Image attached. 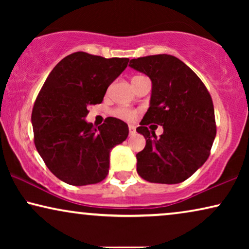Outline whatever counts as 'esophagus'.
<instances>
[{"label":"esophagus","instance_id":"34e87169","mask_svg":"<svg viewBox=\"0 0 249 249\" xmlns=\"http://www.w3.org/2000/svg\"><path fill=\"white\" fill-rule=\"evenodd\" d=\"M136 132V129H135V127L134 125H129V135H134Z\"/></svg>","mask_w":249,"mask_h":249}]
</instances>
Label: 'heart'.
<instances>
[{"label": "heart", "instance_id": "obj_1", "mask_svg": "<svg viewBox=\"0 0 249 249\" xmlns=\"http://www.w3.org/2000/svg\"><path fill=\"white\" fill-rule=\"evenodd\" d=\"M137 77H139V76H137ZM111 114L115 118L120 119V120L128 121V122L134 121L135 119L137 118V111L134 110V108L124 107H118L113 108V110L111 111Z\"/></svg>", "mask_w": 249, "mask_h": 249}]
</instances>
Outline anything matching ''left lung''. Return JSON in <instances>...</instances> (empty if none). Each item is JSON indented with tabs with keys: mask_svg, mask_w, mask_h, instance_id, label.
I'll return each instance as SVG.
<instances>
[{
	"mask_svg": "<svg viewBox=\"0 0 249 249\" xmlns=\"http://www.w3.org/2000/svg\"><path fill=\"white\" fill-rule=\"evenodd\" d=\"M129 66L152 80L151 105L136 129L146 146L137 158V172L155 183H179L209 159L216 135L212 97L199 77L169 54L130 60ZM163 125V134L150 138L147 125Z\"/></svg>",
	"mask_w": 249,
	"mask_h": 249,
	"instance_id": "obj_1",
	"label": "left lung"
}]
</instances>
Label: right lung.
<instances>
[{"label": "right lung", "mask_w": 249, "mask_h": 249, "mask_svg": "<svg viewBox=\"0 0 249 249\" xmlns=\"http://www.w3.org/2000/svg\"><path fill=\"white\" fill-rule=\"evenodd\" d=\"M127 57L70 54L60 61L39 90L32 112L34 142L56 178L72 186L105 179L110 151L128 137V124L107 118L97 129L85 118L128 66Z\"/></svg>", "instance_id": "right-lung-1"}]
</instances>
